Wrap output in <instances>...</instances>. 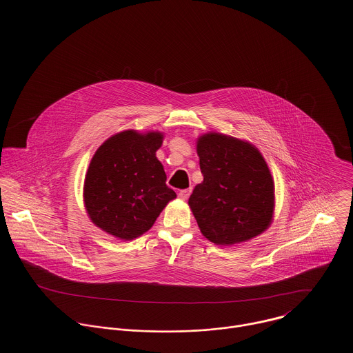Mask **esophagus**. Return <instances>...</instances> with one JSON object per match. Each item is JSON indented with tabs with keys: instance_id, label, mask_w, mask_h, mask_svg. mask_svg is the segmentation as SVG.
Masks as SVG:
<instances>
[{
	"instance_id": "34e87169",
	"label": "esophagus",
	"mask_w": 353,
	"mask_h": 353,
	"mask_svg": "<svg viewBox=\"0 0 353 353\" xmlns=\"http://www.w3.org/2000/svg\"><path fill=\"white\" fill-rule=\"evenodd\" d=\"M190 193H192V189H190V188H189V189H183V190L179 192V197H180L181 200H186V199L190 196Z\"/></svg>"
}]
</instances>
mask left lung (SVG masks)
I'll return each instance as SVG.
<instances>
[{
    "instance_id": "left-lung-1",
    "label": "left lung",
    "mask_w": 353,
    "mask_h": 353,
    "mask_svg": "<svg viewBox=\"0 0 353 353\" xmlns=\"http://www.w3.org/2000/svg\"><path fill=\"white\" fill-rule=\"evenodd\" d=\"M203 181L189 199L202 234L217 245H234L269 228L274 181L252 144L230 136L202 134L197 141Z\"/></svg>"
}]
</instances>
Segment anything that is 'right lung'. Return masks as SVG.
Returning a JSON list of instances; mask_svg holds the SVG:
<instances>
[{
  "mask_svg": "<svg viewBox=\"0 0 353 353\" xmlns=\"http://www.w3.org/2000/svg\"><path fill=\"white\" fill-rule=\"evenodd\" d=\"M160 132L124 131L95 152L84 180V205L91 221L108 234L130 241L152 228L176 193L156 157Z\"/></svg>",
  "mask_w": 353,
  "mask_h": 353,
  "instance_id": "obj_1",
  "label": "right lung"
}]
</instances>
